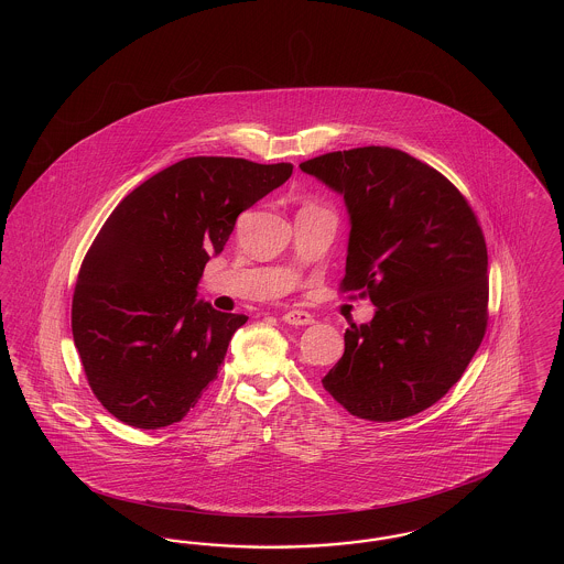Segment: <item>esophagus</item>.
<instances>
[{
    "instance_id": "1",
    "label": "esophagus",
    "mask_w": 564,
    "mask_h": 564,
    "mask_svg": "<svg viewBox=\"0 0 564 564\" xmlns=\"http://www.w3.org/2000/svg\"><path fill=\"white\" fill-rule=\"evenodd\" d=\"M283 322L290 325H311L313 323V315L306 311H288L283 315Z\"/></svg>"
}]
</instances>
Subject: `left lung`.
<instances>
[{
	"label": "left lung",
	"instance_id": "8db88e82",
	"mask_svg": "<svg viewBox=\"0 0 564 564\" xmlns=\"http://www.w3.org/2000/svg\"><path fill=\"white\" fill-rule=\"evenodd\" d=\"M300 169L345 196L349 256L340 292L370 297L323 376L352 416L389 423L442 400L482 343L488 256L480 221L451 180L387 145L329 152Z\"/></svg>",
	"mask_w": 564,
	"mask_h": 564
}]
</instances>
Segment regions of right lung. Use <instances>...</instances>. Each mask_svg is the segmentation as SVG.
<instances>
[{"mask_svg": "<svg viewBox=\"0 0 564 564\" xmlns=\"http://www.w3.org/2000/svg\"><path fill=\"white\" fill-rule=\"evenodd\" d=\"M294 166L230 156L175 162L127 194L88 247L72 332L95 398L137 430L180 423L217 378L245 315L196 302L237 217Z\"/></svg>", "mask_w": 564, "mask_h": 564, "instance_id": "1", "label": "right lung"}]
</instances>
